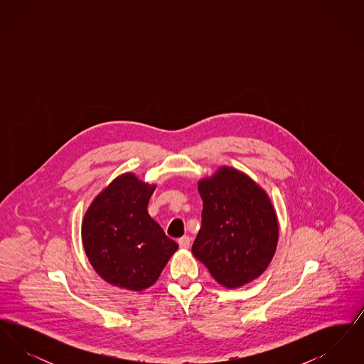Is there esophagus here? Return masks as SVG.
I'll use <instances>...</instances> for the list:
<instances>
[{
	"label": "esophagus",
	"mask_w": 364,
	"mask_h": 364,
	"mask_svg": "<svg viewBox=\"0 0 364 364\" xmlns=\"http://www.w3.org/2000/svg\"><path fill=\"white\" fill-rule=\"evenodd\" d=\"M191 239L188 236H183V237H180L178 239V245H180V248H183V250H187V248H190Z\"/></svg>",
	"instance_id": "34e87169"
}]
</instances>
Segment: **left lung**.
Returning a JSON list of instances; mask_svg holds the SVG:
<instances>
[{"instance_id":"8db88e82","label":"left lung","mask_w":364,"mask_h":364,"mask_svg":"<svg viewBox=\"0 0 364 364\" xmlns=\"http://www.w3.org/2000/svg\"><path fill=\"white\" fill-rule=\"evenodd\" d=\"M198 190L203 210L193 257L226 288L259 277L273 259L278 240L277 215L266 192L248 176L226 166L202 180Z\"/></svg>"}]
</instances>
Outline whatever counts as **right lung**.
Listing matches in <instances>:
<instances>
[{"label": "right lung", "mask_w": 364, "mask_h": 364, "mask_svg": "<svg viewBox=\"0 0 364 364\" xmlns=\"http://www.w3.org/2000/svg\"><path fill=\"white\" fill-rule=\"evenodd\" d=\"M154 190L135 174H122L87 210L82 226L86 255L114 287L136 292L151 287L178 248L149 215Z\"/></svg>", "instance_id": "1"}]
</instances>
